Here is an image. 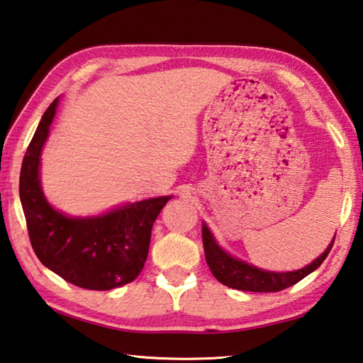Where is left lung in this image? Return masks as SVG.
I'll list each match as a JSON object with an SVG mask.
<instances>
[{
    "label": "left lung",
    "mask_w": 363,
    "mask_h": 363,
    "mask_svg": "<svg viewBox=\"0 0 363 363\" xmlns=\"http://www.w3.org/2000/svg\"><path fill=\"white\" fill-rule=\"evenodd\" d=\"M335 240V238H333ZM202 242H203V251L205 259H207L208 269L213 273V277L218 281L229 286L232 289L240 291H251V292H278L283 291L289 286L298 283L306 275H310L318 267L325 261L329 252L333 246V242L329 245L323 255H320L316 261H313L310 265L303 267V269L296 272H284V273H275V272H265L252 267L243 261L229 256L224 252L220 246L211 237L207 225L202 224Z\"/></svg>",
    "instance_id": "8db88e82"
}]
</instances>
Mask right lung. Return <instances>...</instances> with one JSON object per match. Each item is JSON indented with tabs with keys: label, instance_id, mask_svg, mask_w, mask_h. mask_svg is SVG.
Masks as SVG:
<instances>
[{
	"label": "right lung",
	"instance_id": "add662e5",
	"mask_svg": "<svg viewBox=\"0 0 363 363\" xmlns=\"http://www.w3.org/2000/svg\"><path fill=\"white\" fill-rule=\"evenodd\" d=\"M47 107L20 170V201L34 252L67 283L108 291L138 278L148 256L156 218L170 197L140 201L98 218H69L47 203L39 183V156L57 112Z\"/></svg>",
	"mask_w": 363,
	"mask_h": 363
}]
</instances>
